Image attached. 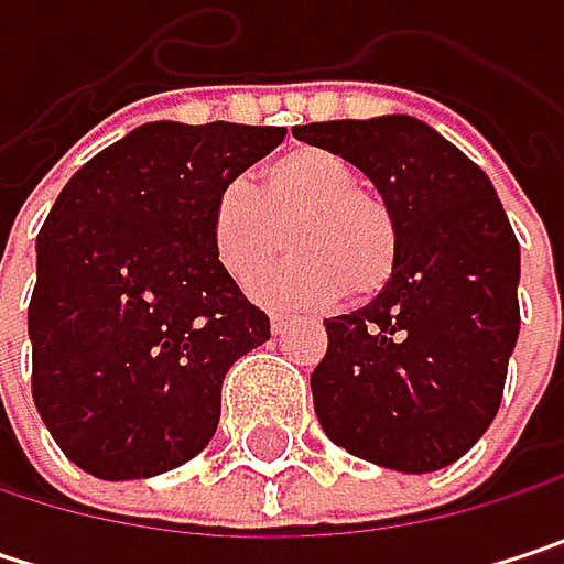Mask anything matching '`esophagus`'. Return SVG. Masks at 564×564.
I'll use <instances>...</instances> for the list:
<instances>
[{"mask_svg": "<svg viewBox=\"0 0 564 564\" xmlns=\"http://www.w3.org/2000/svg\"><path fill=\"white\" fill-rule=\"evenodd\" d=\"M286 326H290V316H283V313H274V316H271V333H274V336L283 333Z\"/></svg>", "mask_w": 564, "mask_h": 564, "instance_id": "obj_1", "label": "esophagus"}]
</instances>
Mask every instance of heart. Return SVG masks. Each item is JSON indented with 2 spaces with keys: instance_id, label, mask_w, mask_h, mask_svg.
I'll return each instance as SVG.
<instances>
[{
  "instance_id": "b5f03b06",
  "label": "heart",
  "mask_w": 564,
  "mask_h": 564,
  "mask_svg": "<svg viewBox=\"0 0 564 564\" xmlns=\"http://www.w3.org/2000/svg\"><path fill=\"white\" fill-rule=\"evenodd\" d=\"M294 258L251 286L264 306L362 303L382 293L398 264L392 208L333 150L290 147L274 156L258 188L231 178L208 215V241L221 271L248 283L280 257L282 231Z\"/></svg>"
}]
</instances>
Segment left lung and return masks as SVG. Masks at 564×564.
<instances>
[{"label": "left lung", "instance_id": "8db88e82", "mask_svg": "<svg viewBox=\"0 0 564 564\" xmlns=\"http://www.w3.org/2000/svg\"><path fill=\"white\" fill-rule=\"evenodd\" d=\"M296 140L339 153L379 188L398 228L389 286L326 319L310 376L326 437L349 454L431 474L497 417L519 339V241L494 182L424 120H326Z\"/></svg>", "mask_w": 564, "mask_h": 564}]
</instances>
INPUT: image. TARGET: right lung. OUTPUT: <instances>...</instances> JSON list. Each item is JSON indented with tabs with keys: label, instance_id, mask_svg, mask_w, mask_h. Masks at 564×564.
Wrapping results in <instances>:
<instances>
[{
	"label": "right lung",
	"instance_id": "right-lung-1",
	"mask_svg": "<svg viewBox=\"0 0 564 564\" xmlns=\"http://www.w3.org/2000/svg\"><path fill=\"white\" fill-rule=\"evenodd\" d=\"M283 127L143 123L70 175L39 241L32 398L57 447L100 480L182 467L221 417L228 369L271 339L208 241L218 188Z\"/></svg>",
	"mask_w": 564,
	"mask_h": 564
}]
</instances>
